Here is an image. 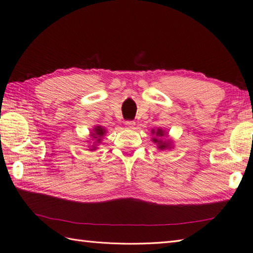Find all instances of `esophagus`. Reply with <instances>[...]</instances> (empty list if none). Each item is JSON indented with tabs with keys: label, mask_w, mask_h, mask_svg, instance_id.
Segmentation results:
<instances>
[{
	"label": "esophagus",
	"mask_w": 253,
	"mask_h": 253,
	"mask_svg": "<svg viewBox=\"0 0 253 253\" xmlns=\"http://www.w3.org/2000/svg\"><path fill=\"white\" fill-rule=\"evenodd\" d=\"M126 126L127 127V128H134V126H135V122L134 121H132V120H127V121H126Z\"/></svg>",
	"instance_id": "1"
}]
</instances>
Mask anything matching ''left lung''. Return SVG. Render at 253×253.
I'll return each mask as SVG.
<instances>
[{
  "label": "left lung",
  "mask_w": 253,
  "mask_h": 253,
  "mask_svg": "<svg viewBox=\"0 0 253 253\" xmlns=\"http://www.w3.org/2000/svg\"><path fill=\"white\" fill-rule=\"evenodd\" d=\"M153 133H154V132H153ZM156 136H164V132L162 131V129H158V131H156ZM153 141L159 143V148H160L161 150L165 149V148H168V143H166V142H162L161 140H158L156 138H153Z\"/></svg>",
  "instance_id": "8db88e82"
}]
</instances>
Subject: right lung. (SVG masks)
Instances as JSON below:
<instances>
[{"mask_svg": "<svg viewBox=\"0 0 253 253\" xmlns=\"http://www.w3.org/2000/svg\"><path fill=\"white\" fill-rule=\"evenodd\" d=\"M104 133H105V129L103 128V127H101V126H95L94 127V133H92L91 135H92V137L94 138V139H97V141L99 142L101 139V137L102 136L104 135Z\"/></svg>", "mask_w": 253, "mask_h": 253, "instance_id": "add662e5", "label": "right lung"}]
</instances>
